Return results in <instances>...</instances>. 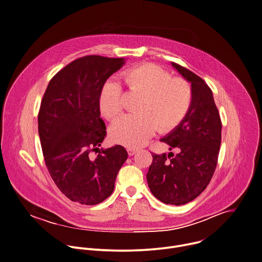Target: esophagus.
<instances>
[{
    "mask_svg": "<svg viewBox=\"0 0 262 262\" xmlns=\"http://www.w3.org/2000/svg\"><path fill=\"white\" fill-rule=\"evenodd\" d=\"M137 151H138V149H136V148H127V153L129 156L135 155L137 153Z\"/></svg>",
    "mask_w": 262,
    "mask_h": 262,
    "instance_id": "obj_1",
    "label": "esophagus"
}]
</instances>
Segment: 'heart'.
<instances>
[{"mask_svg": "<svg viewBox=\"0 0 262 262\" xmlns=\"http://www.w3.org/2000/svg\"><path fill=\"white\" fill-rule=\"evenodd\" d=\"M128 89L141 95L136 106L137 115H124L110 128L115 143L139 147L155 133L174 129L187 116L193 101L191 84L155 64H142L123 73ZM99 107L108 119L116 118L123 109L122 89L118 81L106 80L99 94Z\"/></svg>", "mask_w": 262, "mask_h": 262, "instance_id": "b5f03b06", "label": "heart"}]
</instances>
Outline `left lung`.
Masks as SVG:
<instances>
[{"instance_id": "left-lung-1", "label": "left lung", "mask_w": 262, "mask_h": 262, "mask_svg": "<svg viewBox=\"0 0 262 262\" xmlns=\"http://www.w3.org/2000/svg\"><path fill=\"white\" fill-rule=\"evenodd\" d=\"M171 65L191 83L193 101L185 119L161 139L169 150H178V154L170 152L169 160L165 154H152L147 182L152 194L161 202L184 205L206 189L214 173L222 142V121L206 82L187 68L173 62Z\"/></svg>"}]
</instances>
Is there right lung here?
<instances>
[{"label": "right lung", "mask_w": 262, "mask_h": 262, "mask_svg": "<svg viewBox=\"0 0 262 262\" xmlns=\"http://www.w3.org/2000/svg\"><path fill=\"white\" fill-rule=\"evenodd\" d=\"M124 63V58L98 55L76 59L50 80L42 97L37 121L45 162L58 189L73 202L96 205L107 199L127 159L120 145L100 149L106 137L100 90ZM93 151L99 152L96 159Z\"/></svg>", "instance_id": "1"}]
</instances>
